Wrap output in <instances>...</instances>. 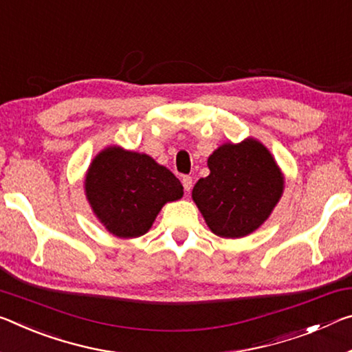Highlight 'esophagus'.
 I'll return each mask as SVG.
<instances>
[{"label":"esophagus","mask_w":352,"mask_h":352,"mask_svg":"<svg viewBox=\"0 0 352 352\" xmlns=\"http://www.w3.org/2000/svg\"><path fill=\"white\" fill-rule=\"evenodd\" d=\"M182 183H183V188H185V191L189 192L192 189V177L185 175L182 178Z\"/></svg>","instance_id":"obj_1"}]
</instances>
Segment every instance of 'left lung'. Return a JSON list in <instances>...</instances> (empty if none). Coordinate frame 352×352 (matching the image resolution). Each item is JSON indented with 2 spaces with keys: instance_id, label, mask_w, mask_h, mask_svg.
<instances>
[{
  "instance_id": "obj_1",
  "label": "left lung",
  "mask_w": 352,
  "mask_h": 352,
  "mask_svg": "<svg viewBox=\"0 0 352 352\" xmlns=\"http://www.w3.org/2000/svg\"><path fill=\"white\" fill-rule=\"evenodd\" d=\"M192 200L217 236L243 238L270 217L283 192V175L270 150L254 138L222 144L208 156Z\"/></svg>"
}]
</instances>
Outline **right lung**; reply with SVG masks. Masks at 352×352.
Masks as SVG:
<instances>
[{"label":"right lung","mask_w":352,"mask_h":352,"mask_svg":"<svg viewBox=\"0 0 352 352\" xmlns=\"http://www.w3.org/2000/svg\"><path fill=\"white\" fill-rule=\"evenodd\" d=\"M85 191L94 214L119 238L147 233L167 202L183 197L178 178L146 153L106 147L86 172Z\"/></svg>","instance_id":"1"}]
</instances>
